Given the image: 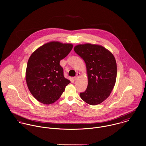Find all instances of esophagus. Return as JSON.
<instances>
[{
  "instance_id": "obj_1",
  "label": "esophagus",
  "mask_w": 146,
  "mask_h": 146,
  "mask_svg": "<svg viewBox=\"0 0 146 146\" xmlns=\"http://www.w3.org/2000/svg\"><path fill=\"white\" fill-rule=\"evenodd\" d=\"M80 76H81V74H80V73H78L77 74L76 76L75 77V79H76V80H77V79L80 77Z\"/></svg>"
}]
</instances>
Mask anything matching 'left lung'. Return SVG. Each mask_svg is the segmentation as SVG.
I'll return each mask as SVG.
<instances>
[{
	"label": "left lung",
	"mask_w": 146,
	"mask_h": 146,
	"mask_svg": "<svg viewBox=\"0 0 146 146\" xmlns=\"http://www.w3.org/2000/svg\"><path fill=\"white\" fill-rule=\"evenodd\" d=\"M74 50L84 59L86 66L88 88L80 93V96L88 104H99L108 98L115 86L116 59L109 50L98 44H80Z\"/></svg>",
	"instance_id": "1"
}]
</instances>
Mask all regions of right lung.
Returning a JSON list of instances; mask_svg holds the SVG:
<instances>
[{"label":"right lung","mask_w":146,"mask_h":146,"mask_svg":"<svg viewBox=\"0 0 146 146\" xmlns=\"http://www.w3.org/2000/svg\"><path fill=\"white\" fill-rule=\"evenodd\" d=\"M72 48L70 43L51 41L38 48L30 56L26 82L30 92L39 102L48 105L54 103L70 82L64 77L60 61Z\"/></svg>","instance_id":"add662e5"}]
</instances>
